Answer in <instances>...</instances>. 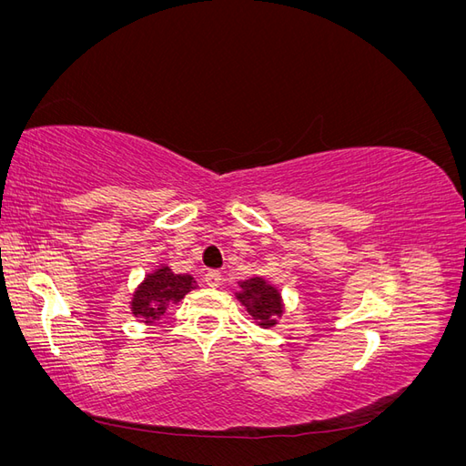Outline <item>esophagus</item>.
<instances>
[{
  "label": "esophagus",
  "mask_w": 466,
  "mask_h": 466,
  "mask_svg": "<svg viewBox=\"0 0 466 466\" xmlns=\"http://www.w3.org/2000/svg\"><path fill=\"white\" fill-rule=\"evenodd\" d=\"M221 279H223V276H221L219 270H209L204 276V281H206L209 288H219L221 286Z\"/></svg>",
  "instance_id": "obj_1"
}]
</instances>
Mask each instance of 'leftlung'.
I'll list each match as a JSON object with an SVG mask.
<instances>
[{
    "mask_svg": "<svg viewBox=\"0 0 466 466\" xmlns=\"http://www.w3.org/2000/svg\"><path fill=\"white\" fill-rule=\"evenodd\" d=\"M238 288L241 291H237L235 298L247 307L248 315L255 319L258 327L270 329L278 324V317L284 313V301L272 284H268L260 276H255L241 281Z\"/></svg>",
    "mask_w": 466,
    "mask_h": 466,
    "instance_id": "left-lung-1",
    "label": "left lung"
}]
</instances>
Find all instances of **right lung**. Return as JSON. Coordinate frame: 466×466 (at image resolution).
<instances>
[{
  "mask_svg": "<svg viewBox=\"0 0 466 466\" xmlns=\"http://www.w3.org/2000/svg\"><path fill=\"white\" fill-rule=\"evenodd\" d=\"M196 289V281L188 274H175L171 268L161 264L157 270L147 274L132 295V315L146 324L159 320L173 303L185 299L188 291Z\"/></svg>",
  "mask_w": 466,
  "mask_h": 466,
  "instance_id": "add662e5",
  "label": "right lung"
}]
</instances>
